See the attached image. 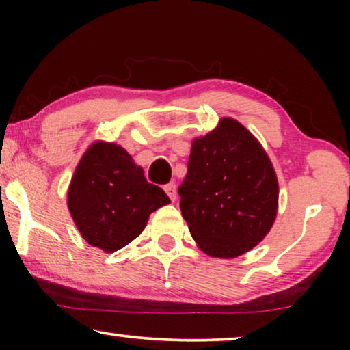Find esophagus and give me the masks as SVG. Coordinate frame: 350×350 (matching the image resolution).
I'll return each instance as SVG.
<instances>
[{"mask_svg":"<svg viewBox=\"0 0 350 350\" xmlns=\"http://www.w3.org/2000/svg\"><path fill=\"white\" fill-rule=\"evenodd\" d=\"M164 191L167 193V196H169V198H170L172 202H175V200H176V186H175V183L165 185L164 186Z\"/></svg>","mask_w":350,"mask_h":350,"instance_id":"1","label":"esophagus"}]
</instances>
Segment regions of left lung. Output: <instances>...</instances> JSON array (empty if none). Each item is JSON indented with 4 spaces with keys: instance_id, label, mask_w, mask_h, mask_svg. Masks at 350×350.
Segmentation results:
<instances>
[{
    "instance_id": "8db88e82",
    "label": "left lung",
    "mask_w": 350,
    "mask_h": 350,
    "mask_svg": "<svg viewBox=\"0 0 350 350\" xmlns=\"http://www.w3.org/2000/svg\"><path fill=\"white\" fill-rule=\"evenodd\" d=\"M181 215L205 255L231 260L255 248L279 208V181L258 138L232 118L191 143Z\"/></svg>"
}]
</instances>
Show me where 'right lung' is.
<instances>
[{
	"label": "right lung",
	"instance_id": "1",
	"mask_svg": "<svg viewBox=\"0 0 350 350\" xmlns=\"http://www.w3.org/2000/svg\"><path fill=\"white\" fill-rule=\"evenodd\" d=\"M66 204L84 241L113 253L140 236L150 215L170 199L148 183L143 167L121 145L97 140L76 165Z\"/></svg>",
	"mask_w": 350,
	"mask_h": 350
}]
</instances>
